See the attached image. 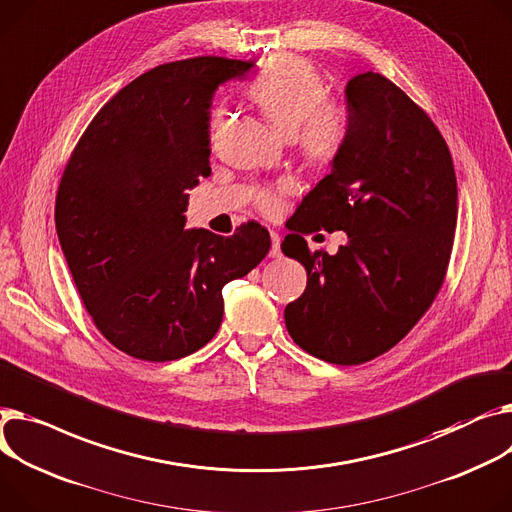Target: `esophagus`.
Returning a JSON list of instances; mask_svg holds the SVG:
<instances>
[{
	"label": "esophagus",
	"instance_id": "1",
	"mask_svg": "<svg viewBox=\"0 0 512 512\" xmlns=\"http://www.w3.org/2000/svg\"><path fill=\"white\" fill-rule=\"evenodd\" d=\"M271 249H269V257H280L282 255V236L278 232L271 230Z\"/></svg>",
	"mask_w": 512,
	"mask_h": 512
}]
</instances>
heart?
<instances>
[{"label": "heart", "mask_w": 512, "mask_h": 512, "mask_svg": "<svg viewBox=\"0 0 512 512\" xmlns=\"http://www.w3.org/2000/svg\"><path fill=\"white\" fill-rule=\"evenodd\" d=\"M269 125L284 138L298 140L300 152L315 164H329L346 140L344 111L327 98L315 67L294 55L271 59L249 90ZM261 208L276 210V197L263 193Z\"/></svg>", "instance_id": "obj_1"}]
</instances>
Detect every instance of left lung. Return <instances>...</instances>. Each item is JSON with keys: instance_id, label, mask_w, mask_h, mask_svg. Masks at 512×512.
I'll return each mask as SVG.
<instances>
[{"instance_id": "obj_1", "label": "left lung", "mask_w": 512, "mask_h": 512, "mask_svg": "<svg viewBox=\"0 0 512 512\" xmlns=\"http://www.w3.org/2000/svg\"><path fill=\"white\" fill-rule=\"evenodd\" d=\"M346 140L290 218L284 255L306 269V290L284 311L294 342L352 366L391 350L428 311L449 265L457 177L440 131L381 74L346 86ZM344 229L335 256L301 234Z\"/></svg>"}]
</instances>
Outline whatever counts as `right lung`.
Wrapping results in <instances>:
<instances>
[{"mask_svg": "<svg viewBox=\"0 0 512 512\" xmlns=\"http://www.w3.org/2000/svg\"><path fill=\"white\" fill-rule=\"evenodd\" d=\"M255 63H164L98 111L57 191L55 226L90 317L121 352L150 362L197 352L216 335L222 288L269 251L257 222L220 236L185 228L189 191L210 177L216 90Z\"/></svg>", "mask_w": 512, "mask_h": 512, "instance_id": "obj_1", "label": "right lung"}]
</instances>
